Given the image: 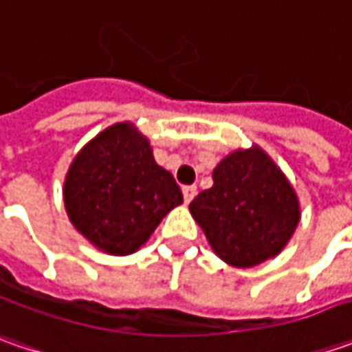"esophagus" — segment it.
Instances as JSON below:
<instances>
[{
  "instance_id": "34e87169",
  "label": "esophagus",
  "mask_w": 352,
  "mask_h": 352,
  "mask_svg": "<svg viewBox=\"0 0 352 352\" xmlns=\"http://www.w3.org/2000/svg\"><path fill=\"white\" fill-rule=\"evenodd\" d=\"M182 194H184V199H186V204H190L197 194V188L196 186H184L182 188Z\"/></svg>"
}]
</instances>
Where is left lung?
Masks as SVG:
<instances>
[{
    "instance_id": "1",
    "label": "left lung",
    "mask_w": 352,
    "mask_h": 352,
    "mask_svg": "<svg viewBox=\"0 0 352 352\" xmlns=\"http://www.w3.org/2000/svg\"><path fill=\"white\" fill-rule=\"evenodd\" d=\"M190 213L221 261L250 268L286 247L300 223V201L284 172L254 144L225 156Z\"/></svg>"
}]
</instances>
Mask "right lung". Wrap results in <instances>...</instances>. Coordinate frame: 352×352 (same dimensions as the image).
Masks as SVG:
<instances>
[{"label": "right lung", "mask_w": 352, "mask_h": 352, "mask_svg": "<svg viewBox=\"0 0 352 352\" xmlns=\"http://www.w3.org/2000/svg\"><path fill=\"white\" fill-rule=\"evenodd\" d=\"M184 201L148 139L133 123H116L76 155L64 180V208L94 247L107 254L141 249L162 217Z\"/></svg>", "instance_id": "add662e5"}]
</instances>
